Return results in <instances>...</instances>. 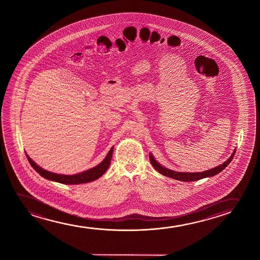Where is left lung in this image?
<instances>
[{"label":"left lung","mask_w":260,"mask_h":260,"mask_svg":"<svg viewBox=\"0 0 260 260\" xmlns=\"http://www.w3.org/2000/svg\"><path fill=\"white\" fill-rule=\"evenodd\" d=\"M235 149L234 153H232L231 156L229 157L228 160H225L224 164H220L217 167L210 169L209 171H203V172H193V173H189V172H178V171H171L169 170L167 168L162 167L159 162H157L155 159L153 158V154L149 153V159L151 164L153 165V167L158 172H160V174L169 177V178H174L176 180H180V181L184 182H191L196 181V180H200L202 178H209V177H213L215 175L218 174L219 172L223 171L225 167L228 166V164L231 162L233 158L235 156Z\"/></svg>","instance_id":"1"}]
</instances>
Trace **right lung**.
Listing matches in <instances>:
<instances>
[{"instance_id":"right-lung-1","label":"right lung","mask_w":260,"mask_h":260,"mask_svg":"<svg viewBox=\"0 0 260 260\" xmlns=\"http://www.w3.org/2000/svg\"><path fill=\"white\" fill-rule=\"evenodd\" d=\"M113 151H114V146L111 148L110 151L107 153V157L102 160V162L96 165V167L75 175L57 174V173L45 171V170H43V168L39 167L27 155V153H25V155L27 157L29 164H31L34 170L36 172H38L43 178L49 179V180H52V181L58 182L61 184H66V185H78V184H84L88 182L94 181L98 178H100L109 168L111 160H112V155H113Z\"/></svg>"}]
</instances>
